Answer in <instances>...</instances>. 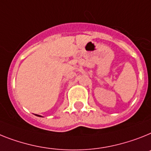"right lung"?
<instances>
[{
	"label": "right lung",
	"mask_w": 151,
	"mask_h": 151,
	"mask_svg": "<svg viewBox=\"0 0 151 151\" xmlns=\"http://www.w3.org/2000/svg\"><path fill=\"white\" fill-rule=\"evenodd\" d=\"M36 115V116H40V115H38V114H35Z\"/></svg>",
	"instance_id": "obj_1"
}]
</instances>
